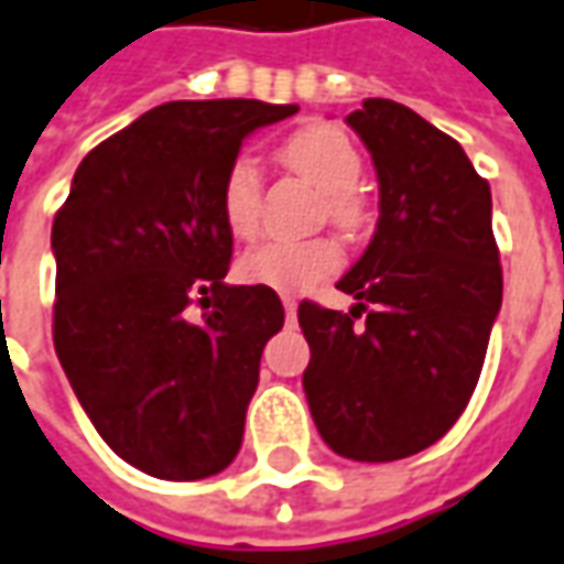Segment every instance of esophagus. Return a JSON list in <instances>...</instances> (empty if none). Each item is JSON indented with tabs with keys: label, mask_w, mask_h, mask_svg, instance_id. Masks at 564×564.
<instances>
[{
	"label": "esophagus",
	"mask_w": 564,
	"mask_h": 564,
	"mask_svg": "<svg viewBox=\"0 0 564 564\" xmlns=\"http://www.w3.org/2000/svg\"><path fill=\"white\" fill-rule=\"evenodd\" d=\"M296 305H300V302H296V296H283V312H286V318L290 321L296 318Z\"/></svg>",
	"instance_id": "obj_1"
}]
</instances>
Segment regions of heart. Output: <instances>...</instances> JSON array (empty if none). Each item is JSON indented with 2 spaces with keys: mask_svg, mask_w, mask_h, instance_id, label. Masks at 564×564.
<instances>
[{
  "mask_svg": "<svg viewBox=\"0 0 564 564\" xmlns=\"http://www.w3.org/2000/svg\"><path fill=\"white\" fill-rule=\"evenodd\" d=\"M283 162L324 189V218L343 230H359L368 218V203L359 193L361 152L337 124L300 127L281 149ZM262 212V174L252 155H237L221 181V218L224 227L249 240L259 230ZM343 264L340 246L330 237L312 240H268L249 249L237 262V274L246 283L271 286L281 293H300L305 286L330 278Z\"/></svg>",
  "mask_w": 564,
  "mask_h": 564,
  "instance_id": "b5f03b06",
  "label": "heart"
}]
</instances>
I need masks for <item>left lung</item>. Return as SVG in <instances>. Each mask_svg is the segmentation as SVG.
<instances>
[{
    "label": "left lung",
    "mask_w": 564,
    "mask_h": 564,
    "mask_svg": "<svg viewBox=\"0 0 564 564\" xmlns=\"http://www.w3.org/2000/svg\"><path fill=\"white\" fill-rule=\"evenodd\" d=\"M371 152L378 230L337 283L346 315L300 302L305 399L324 443L352 462L434 446L475 393L502 305L490 184L453 137L393 99L346 118Z\"/></svg>",
    "instance_id": "8db88e82"
}]
</instances>
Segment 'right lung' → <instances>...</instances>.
<instances>
[{
    "mask_svg": "<svg viewBox=\"0 0 564 564\" xmlns=\"http://www.w3.org/2000/svg\"><path fill=\"white\" fill-rule=\"evenodd\" d=\"M296 111L152 108L87 152L52 221L55 352L99 437L147 475L199 480L240 453L283 305L271 286L224 283L221 181L252 130Z\"/></svg>",
    "mask_w": 564,
    "mask_h": 564,
    "instance_id": "right-lung-1",
    "label": "right lung"
}]
</instances>
